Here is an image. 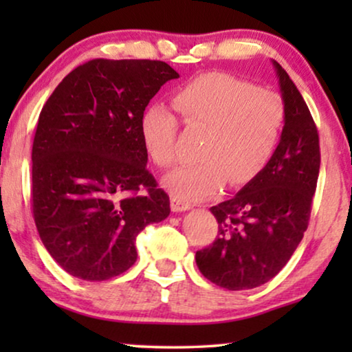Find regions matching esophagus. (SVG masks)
I'll return each instance as SVG.
<instances>
[{
    "label": "esophagus",
    "mask_w": 352,
    "mask_h": 352,
    "mask_svg": "<svg viewBox=\"0 0 352 352\" xmlns=\"http://www.w3.org/2000/svg\"><path fill=\"white\" fill-rule=\"evenodd\" d=\"M170 204H171V210L175 211V213H181V211H187L192 208L190 204H186V201L176 199V197H171Z\"/></svg>",
    "instance_id": "esophagus-1"
}]
</instances>
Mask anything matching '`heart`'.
I'll list each match as a JSON object with an SVG mask.
<instances>
[{"instance_id": "b5f03b06", "label": "heart", "mask_w": 352, "mask_h": 352, "mask_svg": "<svg viewBox=\"0 0 352 352\" xmlns=\"http://www.w3.org/2000/svg\"><path fill=\"white\" fill-rule=\"evenodd\" d=\"M171 104L187 126L205 129L199 162L170 173L163 186L182 201H199L221 186L240 187L263 173L282 141L287 110L272 91L224 72H208L182 85ZM177 122L163 104H152L139 120L148 158L160 168L176 162Z\"/></svg>"}]
</instances>
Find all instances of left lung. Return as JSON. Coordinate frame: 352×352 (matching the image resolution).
I'll return each mask as SVG.
<instances>
[{"label":"left lung","instance_id":"left-lung-1","mask_svg":"<svg viewBox=\"0 0 352 352\" xmlns=\"http://www.w3.org/2000/svg\"><path fill=\"white\" fill-rule=\"evenodd\" d=\"M287 123L272 160L232 199L211 206L218 239L195 253L200 272L228 290H250L276 277L300 245L320 168L319 134L309 109L272 60Z\"/></svg>","mask_w":352,"mask_h":352}]
</instances>
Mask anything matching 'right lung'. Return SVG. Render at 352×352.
<instances>
[{
  "label": "right lung",
  "mask_w": 352,
  "mask_h": 352,
  "mask_svg": "<svg viewBox=\"0 0 352 352\" xmlns=\"http://www.w3.org/2000/svg\"><path fill=\"white\" fill-rule=\"evenodd\" d=\"M175 78L162 60L94 59L46 100L32 148L33 218L70 276L100 282L128 271L138 234L170 214V197L146 166L139 120Z\"/></svg>",
  "instance_id": "obj_1"
}]
</instances>
